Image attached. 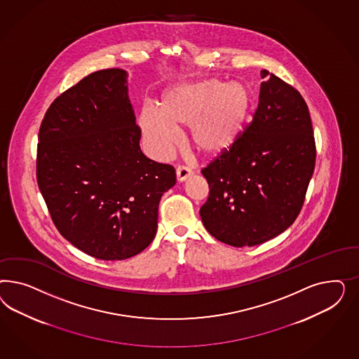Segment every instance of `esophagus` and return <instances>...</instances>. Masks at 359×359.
Wrapping results in <instances>:
<instances>
[{
	"mask_svg": "<svg viewBox=\"0 0 359 359\" xmlns=\"http://www.w3.org/2000/svg\"><path fill=\"white\" fill-rule=\"evenodd\" d=\"M191 175H192V171L189 168H187V167H177L176 168V180L179 183L185 182Z\"/></svg>",
	"mask_w": 359,
	"mask_h": 359,
	"instance_id": "obj_1",
	"label": "esophagus"
}]
</instances>
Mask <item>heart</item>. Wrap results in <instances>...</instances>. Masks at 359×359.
Masks as SVG:
<instances>
[{
    "label": "heart",
    "mask_w": 359,
    "mask_h": 359,
    "mask_svg": "<svg viewBox=\"0 0 359 359\" xmlns=\"http://www.w3.org/2000/svg\"><path fill=\"white\" fill-rule=\"evenodd\" d=\"M250 116V96L238 81L209 79L167 89L161 110L142 108L138 123L152 158L167 159L179 146V131L189 129V141L207 158L231 151L243 137Z\"/></svg>",
    "instance_id": "heart-1"
}]
</instances>
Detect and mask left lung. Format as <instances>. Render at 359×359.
<instances>
[{
  "instance_id": "1",
  "label": "left lung",
  "mask_w": 359,
  "mask_h": 359,
  "mask_svg": "<svg viewBox=\"0 0 359 359\" xmlns=\"http://www.w3.org/2000/svg\"><path fill=\"white\" fill-rule=\"evenodd\" d=\"M258 109L238 144L201 172L209 197L200 209L215 238L255 246L294 224L313 175L316 146L302 95L262 69Z\"/></svg>"
}]
</instances>
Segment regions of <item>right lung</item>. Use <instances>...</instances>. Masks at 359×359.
<instances>
[{"mask_svg":"<svg viewBox=\"0 0 359 359\" xmlns=\"http://www.w3.org/2000/svg\"><path fill=\"white\" fill-rule=\"evenodd\" d=\"M128 72H93L55 100L44 116L36 180L59 233L104 261L128 259L156 234L158 207L174 167L143 155Z\"/></svg>","mask_w":359,"mask_h":359,"instance_id":"1","label":"right lung"}]
</instances>
